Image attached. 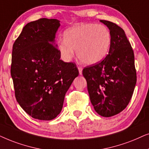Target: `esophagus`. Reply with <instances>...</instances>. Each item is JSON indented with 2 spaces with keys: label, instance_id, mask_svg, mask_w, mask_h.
Returning a JSON list of instances; mask_svg holds the SVG:
<instances>
[{
  "label": "esophagus",
  "instance_id": "1",
  "mask_svg": "<svg viewBox=\"0 0 149 149\" xmlns=\"http://www.w3.org/2000/svg\"><path fill=\"white\" fill-rule=\"evenodd\" d=\"M78 70H79V73H80V75H82V69H83V68H82V67H81V66H79L78 67Z\"/></svg>",
  "mask_w": 149,
  "mask_h": 149
}]
</instances>
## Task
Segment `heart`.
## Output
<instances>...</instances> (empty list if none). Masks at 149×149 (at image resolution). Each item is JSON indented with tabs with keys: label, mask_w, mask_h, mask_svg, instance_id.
Returning <instances> with one entry per match:
<instances>
[{
	"label": "heart",
	"mask_w": 149,
	"mask_h": 149,
	"mask_svg": "<svg viewBox=\"0 0 149 149\" xmlns=\"http://www.w3.org/2000/svg\"><path fill=\"white\" fill-rule=\"evenodd\" d=\"M65 39H59L57 48L65 61L74 57V51L81 62L86 65L100 63L108 54L111 33L103 24L84 23L67 30Z\"/></svg>",
	"instance_id": "obj_1"
}]
</instances>
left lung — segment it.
<instances>
[{"mask_svg": "<svg viewBox=\"0 0 149 149\" xmlns=\"http://www.w3.org/2000/svg\"><path fill=\"white\" fill-rule=\"evenodd\" d=\"M100 22L110 30V50L101 62L84 68L82 74L95 110L110 117L130 103L136 84V70L134 51L123 29L112 22Z\"/></svg>", "mask_w": 149, "mask_h": 149, "instance_id": "1", "label": "left lung"}]
</instances>
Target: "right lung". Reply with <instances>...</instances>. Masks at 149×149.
Returning <instances> with one entry per match:
<instances>
[{"label": "right lung", "mask_w": 149, "mask_h": 149, "mask_svg": "<svg viewBox=\"0 0 149 149\" xmlns=\"http://www.w3.org/2000/svg\"><path fill=\"white\" fill-rule=\"evenodd\" d=\"M60 21L41 18L28 23L13 45L11 75L15 96L32 117L50 120L60 114L65 95L79 71L61 60L54 38Z\"/></svg>", "instance_id": "right-lung-1"}]
</instances>
